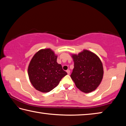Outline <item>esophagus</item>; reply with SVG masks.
<instances>
[{
  "label": "esophagus",
  "instance_id": "34e87169",
  "mask_svg": "<svg viewBox=\"0 0 126 126\" xmlns=\"http://www.w3.org/2000/svg\"><path fill=\"white\" fill-rule=\"evenodd\" d=\"M66 72H67V73L68 75H70V71L69 70H67V71H66Z\"/></svg>",
  "mask_w": 126,
  "mask_h": 126
}]
</instances>
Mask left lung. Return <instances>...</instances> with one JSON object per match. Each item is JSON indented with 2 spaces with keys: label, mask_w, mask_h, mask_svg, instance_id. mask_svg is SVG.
Instances as JSON below:
<instances>
[{
  "label": "left lung",
  "mask_w": 126,
  "mask_h": 126,
  "mask_svg": "<svg viewBox=\"0 0 126 126\" xmlns=\"http://www.w3.org/2000/svg\"><path fill=\"white\" fill-rule=\"evenodd\" d=\"M72 57L74 68L70 76L76 86L85 93L95 90L103 78V69L100 59L88 50H83Z\"/></svg>",
  "instance_id": "8db88e82"
}]
</instances>
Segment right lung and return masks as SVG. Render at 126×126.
Returning a JSON list of instances; mask_svg holds the SVG:
<instances>
[{
    "mask_svg": "<svg viewBox=\"0 0 126 126\" xmlns=\"http://www.w3.org/2000/svg\"><path fill=\"white\" fill-rule=\"evenodd\" d=\"M57 58L50 48L39 50L33 56L28 67V75L32 84L38 91L50 92L67 74L57 63Z\"/></svg>",
    "mask_w": 126,
    "mask_h": 126,
    "instance_id": "obj_1",
    "label": "right lung"
}]
</instances>
